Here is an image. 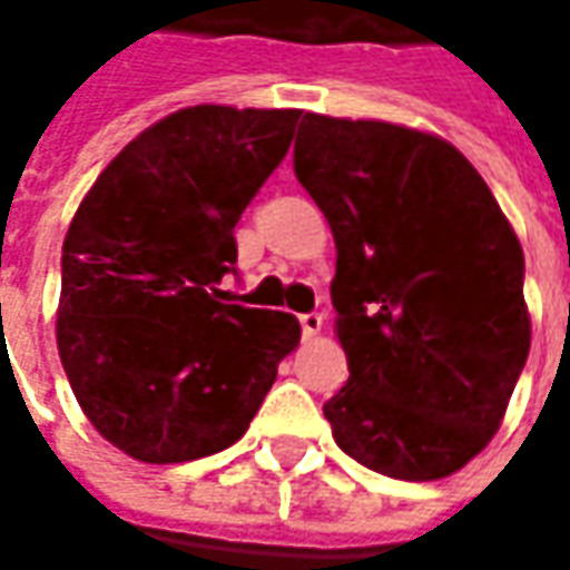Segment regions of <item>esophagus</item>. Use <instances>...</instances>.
<instances>
[{"instance_id":"34e87169","label":"esophagus","mask_w":570,"mask_h":570,"mask_svg":"<svg viewBox=\"0 0 570 570\" xmlns=\"http://www.w3.org/2000/svg\"><path fill=\"white\" fill-rule=\"evenodd\" d=\"M320 330H323V317L320 314H301V333H304V340H314Z\"/></svg>"}]
</instances>
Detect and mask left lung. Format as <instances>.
I'll list each match as a JSON object with an SVG mask.
<instances>
[{
  "mask_svg": "<svg viewBox=\"0 0 570 570\" xmlns=\"http://www.w3.org/2000/svg\"><path fill=\"white\" fill-rule=\"evenodd\" d=\"M295 174L336 240L348 383L323 405L336 444L405 482L463 470L530 355L511 222L448 139L412 126L304 114Z\"/></svg>",
  "mask_w": 570,
  "mask_h": 570,
  "instance_id": "obj_1",
  "label": "left lung"
}]
</instances>
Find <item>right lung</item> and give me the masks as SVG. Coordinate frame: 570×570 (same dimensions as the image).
Here are the masks:
<instances>
[{
	"label": "right lung",
	"instance_id": "1",
	"mask_svg": "<svg viewBox=\"0 0 570 570\" xmlns=\"http://www.w3.org/2000/svg\"><path fill=\"white\" fill-rule=\"evenodd\" d=\"M301 110L199 104L139 132L62 240L56 345L81 412L139 463L244 438L301 323L222 304L234 225L285 158Z\"/></svg>",
	"mask_w": 570,
	"mask_h": 570
}]
</instances>
